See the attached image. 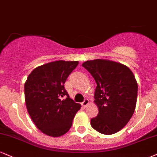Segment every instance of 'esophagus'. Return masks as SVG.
<instances>
[{
    "label": "esophagus",
    "mask_w": 157,
    "mask_h": 157,
    "mask_svg": "<svg viewBox=\"0 0 157 157\" xmlns=\"http://www.w3.org/2000/svg\"><path fill=\"white\" fill-rule=\"evenodd\" d=\"M89 102H89V100L86 99H86L84 100V102H83L82 103V105L84 106V107H86V106L89 104Z\"/></svg>",
    "instance_id": "esophagus-1"
}]
</instances>
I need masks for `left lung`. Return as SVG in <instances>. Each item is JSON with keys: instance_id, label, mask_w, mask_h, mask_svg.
<instances>
[{"instance_id": "8db88e82", "label": "left lung", "mask_w": 157, "mask_h": 157, "mask_svg": "<svg viewBox=\"0 0 157 157\" xmlns=\"http://www.w3.org/2000/svg\"><path fill=\"white\" fill-rule=\"evenodd\" d=\"M95 80L94 103L99 113L91 119V126L102 134L119 132L134 113L138 83L131 70L123 64L97 59L82 64Z\"/></svg>"}]
</instances>
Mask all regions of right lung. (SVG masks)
I'll use <instances>...</instances> for the list:
<instances>
[{
  "mask_svg": "<svg viewBox=\"0 0 157 157\" xmlns=\"http://www.w3.org/2000/svg\"><path fill=\"white\" fill-rule=\"evenodd\" d=\"M78 61L58 60L35 68L25 84V98L29 115L38 129L52 137L69 130L82 105L70 98L64 84ZM66 96L65 100L61 98Z\"/></svg>",
  "mask_w": 157,
  "mask_h": 157,
  "instance_id": "1",
  "label": "right lung"
}]
</instances>
